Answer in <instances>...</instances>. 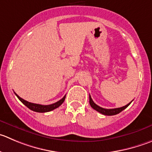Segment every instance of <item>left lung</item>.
I'll list each match as a JSON object with an SVG mask.
<instances>
[{
	"label": "left lung",
	"instance_id": "left-lung-1",
	"mask_svg": "<svg viewBox=\"0 0 152 152\" xmlns=\"http://www.w3.org/2000/svg\"><path fill=\"white\" fill-rule=\"evenodd\" d=\"M131 102H132V101H131L129 104H128L125 105V106L122 107L114 108V109H105V108L101 107H99V105H97L96 104L94 103L92 98H91L90 95H89V104H90L91 107H92L94 110H95L96 111L100 113L103 114V115H116V114L122 112V110H124L125 108L128 107Z\"/></svg>",
	"mask_w": 152,
	"mask_h": 152
}]
</instances>
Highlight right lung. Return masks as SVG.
<instances>
[{
	"instance_id": "obj_1",
	"label": "right lung",
	"mask_w": 152,
	"mask_h": 152,
	"mask_svg": "<svg viewBox=\"0 0 152 152\" xmlns=\"http://www.w3.org/2000/svg\"><path fill=\"white\" fill-rule=\"evenodd\" d=\"M15 94L17 97H18V99L25 105L27 107H28L29 109L33 111H35V112H38V113H45V112H49V111H51L53 110L56 109V108L59 107L64 102L65 99H66V95L63 97V99H60V101H58L56 103H53L52 104H49V105H42V104H34V103H31V102H28L27 101L24 100L23 99H21V97L18 96L15 92H14Z\"/></svg>"
}]
</instances>
